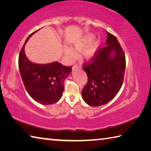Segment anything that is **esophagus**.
Here are the masks:
<instances>
[{
  "instance_id": "obj_1",
  "label": "esophagus",
  "mask_w": 151,
  "mask_h": 151,
  "mask_svg": "<svg viewBox=\"0 0 151 151\" xmlns=\"http://www.w3.org/2000/svg\"><path fill=\"white\" fill-rule=\"evenodd\" d=\"M81 66L80 65H77V64H76V65H75L73 66V71H74V70H75L76 69H79V68H81Z\"/></svg>"
}]
</instances>
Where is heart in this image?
Returning a JSON list of instances; mask_svg holds the SVG:
<instances>
[{"instance_id": "b5f03b06", "label": "heart", "mask_w": 151, "mask_h": 151, "mask_svg": "<svg viewBox=\"0 0 151 151\" xmlns=\"http://www.w3.org/2000/svg\"><path fill=\"white\" fill-rule=\"evenodd\" d=\"M94 38V37L93 35H87L81 41L74 44L73 46L74 49L76 52L83 51L82 52V57L86 61H90L95 57L96 53L99 49V47H100V41L99 40H95L93 43L91 42H93ZM65 55L68 59H73L76 57V53L75 52V51L70 48H66Z\"/></svg>"}]
</instances>
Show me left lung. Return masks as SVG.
Returning a JSON list of instances; mask_svg holds the SVG:
<instances>
[{"instance_id": "1", "label": "left lung", "mask_w": 151, "mask_h": 151, "mask_svg": "<svg viewBox=\"0 0 151 151\" xmlns=\"http://www.w3.org/2000/svg\"><path fill=\"white\" fill-rule=\"evenodd\" d=\"M126 60L115 36L107 32L105 47L99 49L91 63L83 66L88 83L82 97L91 106L108 103L114 98L123 82Z\"/></svg>"}]
</instances>
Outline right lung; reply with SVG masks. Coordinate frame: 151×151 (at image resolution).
<instances>
[{"label":"right lung","instance_id":"1","mask_svg":"<svg viewBox=\"0 0 151 151\" xmlns=\"http://www.w3.org/2000/svg\"><path fill=\"white\" fill-rule=\"evenodd\" d=\"M40 29L31 33L20 52L19 67L27 91L35 101L44 105L52 104L60 100L64 91V81L72 71L71 67L55 61L38 64L28 59L24 47L30 37Z\"/></svg>","mask_w":151,"mask_h":151}]
</instances>
